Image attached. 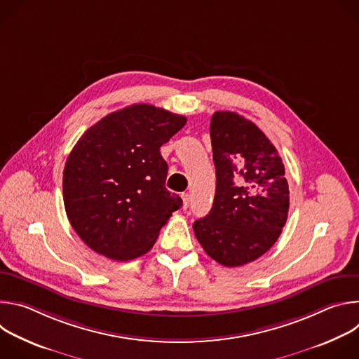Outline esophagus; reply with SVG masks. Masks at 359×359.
I'll use <instances>...</instances> for the list:
<instances>
[{"label":"esophagus","instance_id":"1","mask_svg":"<svg viewBox=\"0 0 359 359\" xmlns=\"http://www.w3.org/2000/svg\"><path fill=\"white\" fill-rule=\"evenodd\" d=\"M182 200H183V210H187L189 203H190V194L189 193H183L182 194Z\"/></svg>","mask_w":359,"mask_h":359}]
</instances>
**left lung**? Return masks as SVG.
Masks as SVG:
<instances>
[{
  "mask_svg": "<svg viewBox=\"0 0 359 359\" xmlns=\"http://www.w3.org/2000/svg\"><path fill=\"white\" fill-rule=\"evenodd\" d=\"M216 194L194 236L219 264L240 267L267 252L285 226L290 190L270 139L244 116L222 111L210 121Z\"/></svg>",
  "mask_w": 359,
  "mask_h": 359,
  "instance_id": "obj_1",
  "label": "left lung"
}]
</instances>
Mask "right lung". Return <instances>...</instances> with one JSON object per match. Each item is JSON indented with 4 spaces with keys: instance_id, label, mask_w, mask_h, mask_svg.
<instances>
[{
    "instance_id": "add662e5",
    "label": "right lung",
    "mask_w": 359,
    "mask_h": 359,
    "mask_svg": "<svg viewBox=\"0 0 359 359\" xmlns=\"http://www.w3.org/2000/svg\"><path fill=\"white\" fill-rule=\"evenodd\" d=\"M183 115L136 104L107 115L76 142L64 169L71 226L95 252L133 260L155 244L182 198L166 187L161 146L184 125Z\"/></svg>"
}]
</instances>
